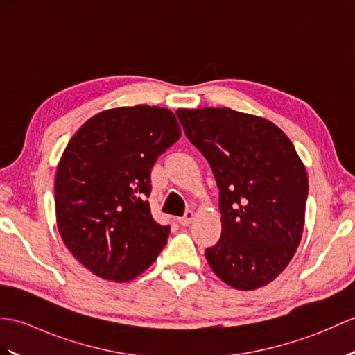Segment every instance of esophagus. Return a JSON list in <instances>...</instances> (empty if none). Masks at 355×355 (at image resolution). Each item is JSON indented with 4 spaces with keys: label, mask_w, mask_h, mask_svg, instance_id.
Segmentation results:
<instances>
[{
    "label": "esophagus",
    "mask_w": 355,
    "mask_h": 355,
    "mask_svg": "<svg viewBox=\"0 0 355 355\" xmlns=\"http://www.w3.org/2000/svg\"><path fill=\"white\" fill-rule=\"evenodd\" d=\"M192 220H193V211H192V210H187V211L184 213V216L178 219V222H180V224L183 225V227H187L189 224H191Z\"/></svg>",
    "instance_id": "34e87169"
}]
</instances>
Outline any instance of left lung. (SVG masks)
Returning <instances> with one entry per match:
<instances>
[{
    "mask_svg": "<svg viewBox=\"0 0 355 355\" xmlns=\"http://www.w3.org/2000/svg\"><path fill=\"white\" fill-rule=\"evenodd\" d=\"M187 139L219 187L222 233L205 250L213 272L239 291L275 279L301 242L307 172L275 123L232 109H178Z\"/></svg>",
    "mask_w": 355,
    "mask_h": 355,
    "instance_id": "8db88e82",
    "label": "left lung"
}]
</instances>
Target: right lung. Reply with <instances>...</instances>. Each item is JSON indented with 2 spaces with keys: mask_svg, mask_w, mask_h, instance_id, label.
Wrapping results in <instances>:
<instances>
[{
  "mask_svg": "<svg viewBox=\"0 0 355 355\" xmlns=\"http://www.w3.org/2000/svg\"><path fill=\"white\" fill-rule=\"evenodd\" d=\"M181 130L174 113L150 105L95 114L64 148L55 174V218L66 248L96 277L130 282L168 242L148 196L151 169Z\"/></svg>",
  "mask_w": 355,
  "mask_h": 355,
  "instance_id": "obj_1",
  "label": "right lung"
}]
</instances>
